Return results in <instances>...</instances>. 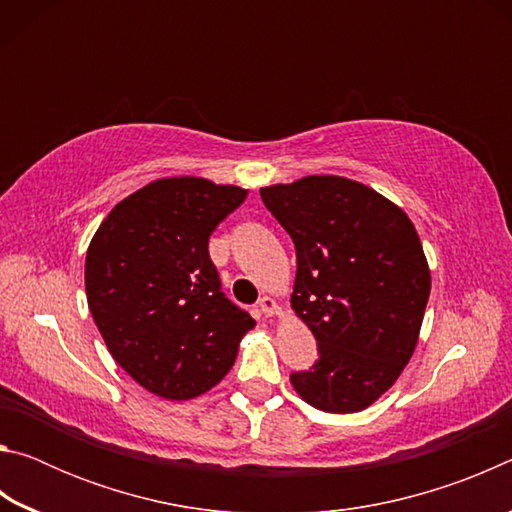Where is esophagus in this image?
Returning a JSON list of instances; mask_svg holds the SVG:
<instances>
[{
  "label": "esophagus",
  "mask_w": 512,
  "mask_h": 512,
  "mask_svg": "<svg viewBox=\"0 0 512 512\" xmlns=\"http://www.w3.org/2000/svg\"><path fill=\"white\" fill-rule=\"evenodd\" d=\"M259 311H262L266 318H273V316H280L282 314L280 305H277V302L271 296H264L262 300H259Z\"/></svg>",
  "instance_id": "1"
}]
</instances>
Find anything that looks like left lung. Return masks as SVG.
Instances as JSON below:
<instances>
[{"instance_id": "1", "label": "left lung", "mask_w": 512, "mask_h": 512, "mask_svg": "<svg viewBox=\"0 0 512 512\" xmlns=\"http://www.w3.org/2000/svg\"><path fill=\"white\" fill-rule=\"evenodd\" d=\"M296 244L291 309L318 343L291 386L325 413L375 404L411 361L431 291L418 230L400 205L343 176L259 189Z\"/></svg>"}]
</instances>
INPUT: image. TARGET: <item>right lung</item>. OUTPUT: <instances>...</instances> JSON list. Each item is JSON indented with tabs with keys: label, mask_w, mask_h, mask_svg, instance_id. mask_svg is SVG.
I'll return each instance as SVG.
<instances>
[{
	"label": "right lung",
	"mask_w": 512,
	"mask_h": 512,
	"mask_svg": "<svg viewBox=\"0 0 512 512\" xmlns=\"http://www.w3.org/2000/svg\"><path fill=\"white\" fill-rule=\"evenodd\" d=\"M248 189L201 176L151 180L112 207L85 255V293L106 348L146 391L185 402L235 366L255 327L223 296L207 241Z\"/></svg>",
	"instance_id": "add662e5"
}]
</instances>
